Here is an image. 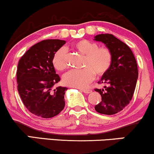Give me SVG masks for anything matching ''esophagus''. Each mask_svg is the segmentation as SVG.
<instances>
[{
  "mask_svg": "<svg viewBox=\"0 0 154 154\" xmlns=\"http://www.w3.org/2000/svg\"><path fill=\"white\" fill-rule=\"evenodd\" d=\"M81 91L84 92V93H86V94H89V93H91L92 92V90H90V89H84V90H80Z\"/></svg>",
  "mask_w": 154,
  "mask_h": 154,
  "instance_id": "esophagus-1",
  "label": "esophagus"
}]
</instances>
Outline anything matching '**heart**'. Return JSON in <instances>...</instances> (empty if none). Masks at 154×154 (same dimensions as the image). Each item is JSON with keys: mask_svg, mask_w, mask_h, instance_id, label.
<instances>
[{"mask_svg": "<svg viewBox=\"0 0 154 154\" xmlns=\"http://www.w3.org/2000/svg\"><path fill=\"white\" fill-rule=\"evenodd\" d=\"M72 49L84 56L83 67L85 68L70 70L64 75L63 82L67 86L83 88L93 79L95 73L97 76H102L110 69L112 56L107 48L99 47L95 42L81 39L72 44ZM52 64L58 71L66 69L67 63L65 49L61 48L54 53Z\"/></svg>", "mask_w": 154, "mask_h": 154, "instance_id": "heart-1", "label": "heart"}]
</instances>
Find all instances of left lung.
Here are the masks:
<instances>
[{
  "label": "left lung",
  "instance_id": "8db88e82",
  "mask_svg": "<svg viewBox=\"0 0 154 154\" xmlns=\"http://www.w3.org/2000/svg\"><path fill=\"white\" fill-rule=\"evenodd\" d=\"M94 38L105 44L112 56L110 69L98 82L107 86L95 90L102 97L95 109L100 114L113 115L123 110L132 99L138 77L137 62L128 46L112 34H98Z\"/></svg>",
  "mask_w": 154,
  "mask_h": 154
}]
</instances>
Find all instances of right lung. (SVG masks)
I'll return each mask as SVG.
<instances>
[{
    "mask_svg": "<svg viewBox=\"0 0 154 154\" xmlns=\"http://www.w3.org/2000/svg\"><path fill=\"white\" fill-rule=\"evenodd\" d=\"M65 43L60 39L42 41L32 46L18 62V93L28 110L39 117L56 116L65 105L64 94L68 88H54L60 77L52 64L54 53Z\"/></svg>",
    "mask_w": 154,
    "mask_h": 154,
    "instance_id": "add662e5",
    "label": "right lung"
}]
</instances>
